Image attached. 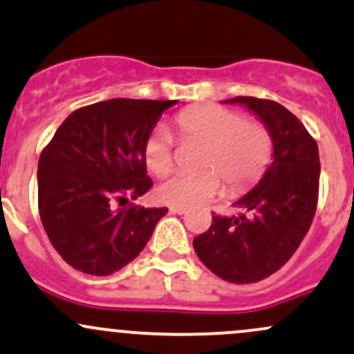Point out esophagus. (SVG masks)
Here are the masks:
<instances>
[{"label": "esophagus", "mask_w": 354, "mask_h": 354, "mask_svg": "<svg viewBox=\"0 0 354 354\" xmlns=\"http://www.w3.org/2000/svg\"><path fill=\"white\" fill-rule=\"evenodd\" d=\"M169 212L174 213V215H183V213L188 212L185 207H169Z\"/></svg>", "instance_id": "1"}]
</instances>
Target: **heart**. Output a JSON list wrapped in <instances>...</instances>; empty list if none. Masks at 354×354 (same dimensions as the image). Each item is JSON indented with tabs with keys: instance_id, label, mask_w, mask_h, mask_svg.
<instances>
[{
	"instance_id": "1",
	"label": "heart",
	"mask_w": 354,
	"mask_h": 354,
	"mask_svg": "<svg viewBox=\"0 0 354 354\" xmlns=\"http://www.w3.org/2000/svg\"><path fill=\"white\" fill-rule=\"evenodd\" d=\"M178 133L185 139L207 142L198 173H176L158 188L162 201L173 207H195L213 198L221 189L250 188L266 171L272 156L269 131L257 122H247L239 112L221 106H198L183 111L174 119ZM145 162L151 173L165 176L173 168V136L158 127L145 142Z\"/></svg>"
}]
</instances>
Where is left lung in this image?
<instances>
[{
	"mask_svg": "<svg viewBox=\"0 0 354 354\" xmlns=\"http://www.w3.org/2000/svg\"><path fill=\"white\" fill-rule=\"evenodd\" d=\"M257 118L272 139V162L250 192L234 201L239 216L213 215L195 236L201 262L220 279L250 284L269 277L292 257L313 223L319 189V151L292 112L274 100L234 97Z\"/></svg>",
	"mask_w": 354,
	"mask_h": 354,
	"instance_id": "1",
	"label": "left lung"
}]
</instances>
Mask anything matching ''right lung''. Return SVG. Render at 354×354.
<instances>
[{"mask_svg": "<svg viewBox=\"0 0 354 354\" xmlns=\"http://www.w3.org/2000/svg\"><path fill=\"white\" fill-rule=\"evenodd\" d=\"M176 104L111 99L77 109L44 149L37 174L40 218L53 248L75 270L109 275L122 269L166 215L168 208L126 205L153 186L145 142Z\"/></svg>", "mask_w": 354, "mask_h": 354, "instance_id": "obj_1", "label": "right lung"}]
</instances>
